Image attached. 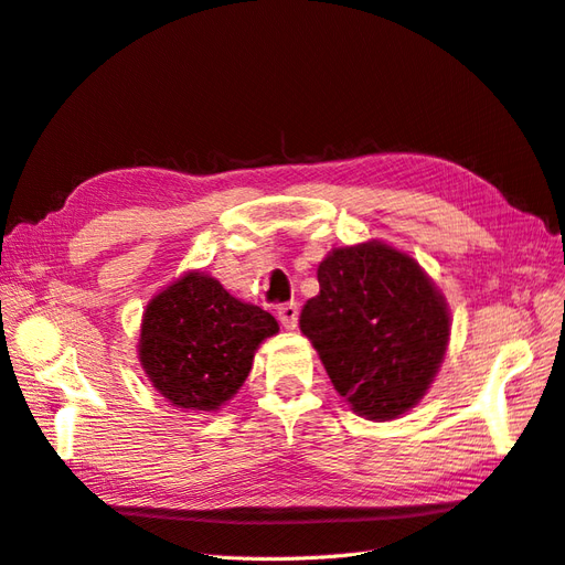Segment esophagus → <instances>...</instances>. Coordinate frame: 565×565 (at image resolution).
I'll return each instance as SVG.
<instances>
[{
    "label": "esophagus",
    "instance_id": "1",
    "mask_svg": "<svg viewBox=\"0 0 565 565\" xmlns=\"http://www.w3.org/2000/svg\"><path fill=\"white\" fill-rule=\"evenodd\" d=\"M278 318H280L285 330H295L297 328V320H299V306L295 301L282 303L280 309H278Z\"/></svg>",
    "mask_w": 565,
    "mask_h": 565
}]
</instances>
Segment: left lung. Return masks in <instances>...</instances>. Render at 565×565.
<instances>
[{"mask_svg":"<svg viewBox=\"0 0 565 565\" xmlns=\"http://www.w3.org/2000/svg\"><path fill=\"white\" fill-rule=\"evenodd\" d=\"M318 282L301 334L355 415L398 419L424 398L446 358V297L413 256L382 241L334 247Z\"/></svg>","mask_w":565,"mask_h":565,"instance_id":"obj_1","label":"left lung"}]
</instances>
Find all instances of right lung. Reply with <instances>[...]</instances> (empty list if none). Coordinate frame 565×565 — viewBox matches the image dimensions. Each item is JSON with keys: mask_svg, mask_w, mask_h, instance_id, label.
<instances>
[{"mask_svg": "<svg viewBox=\"0 0 565 565\" xmlns=\"http://www.w3.org/2000/svg\"><path fill=\"white\" fill-rule=\"evenodd\" d=\"M278 330L276 318L233 297L210 273L188 270L148 301L136 349L162 398L185 413H216Z\"/></svg>", "mask_w": 565, "mask_h": 565, "instance_id": "add662e5", "label": "right lung"}]
</instances>
